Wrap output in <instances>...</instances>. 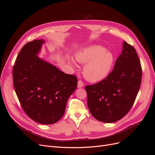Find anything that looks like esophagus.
<instances>
[{
    "mask_svg": "<svg viewBox=\"0 0 155 155\" xmlns=\"http://www.w3.org/2000/svg\"><path fill=\"white\" fill-rule=\"evenodd\" d=\"M84 83L82 80H79L78 82V84H77V87L78 88H82L84 87Z\"/></svg>",
    "mask_w": 155,
    "mask_h": 155,
    "instance_id": "obj_1",
    "label": "esophagus"
}]
</instances>
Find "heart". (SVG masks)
Listing matches in <instances>:
<instances>
[{
  "label": "heart",
  "mask_w": 155,
  "mask_h": 155,
  "mask_svg": "<svg viewBox=\"0 0 155 155\" xmlns=\"http://www.w3.org/2000/svg\"><path fill=\"white\" fill-rule=\"evenodd\" d=\"M75 59L80 63L85 64L84 76L91 82H99L106 78L110 73L115 61L113 53L99 45L89 46L77 52ZM68 62L72 66H76V62L72 58H68Z\"/></svg>",
  "instance_id": "heart-1"
}]
</instances>
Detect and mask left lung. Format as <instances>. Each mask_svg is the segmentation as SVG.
<instances>
[{
    "instance_id": "8db88e82",
    "label": "left lung",
    "mask_w": 155,
    "mask_h": 155,
    "mask_svg": "<svg viewBox=\"0 0 155 155\" xmlns=\"http://www.w3.org/2000/svg\"><path fill=\"white\" fill-rule=\"evenodd\" d=\"M142 77L140 59L134 47L126 41L109 75L87 85V105L94 118L105 123L120 120L130 110L139 92Z\"/></svg>"
}]
</instances>
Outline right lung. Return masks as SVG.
I'll return each instance as SVG.
<instances>
[{
  "label": "right lung",
  "instance_id": "right-lung-1",
  "mask_svg": "<svg viewBox=\"0 0 155 155\" xmlns=\"http://www.w3.org/2000/svg\"><path fill=\"white\" fill-rule=\"evenodd\" d=\"M45 42L34 40L22 47L13 67V84L26 114L38 123L52 124L63 116L77 78L39 58Z\"/></svg>",
  "mask_w": 155,
  "mask_h": 155
}]
</instances>
